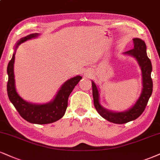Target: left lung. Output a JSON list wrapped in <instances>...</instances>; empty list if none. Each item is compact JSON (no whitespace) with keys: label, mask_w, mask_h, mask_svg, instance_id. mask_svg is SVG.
<instances>
[{"label":"left lung","mask_w":160,"mask_h":160,"mask_svg":"<svg viewBox=\"0 0 160 160\" xmlns=\"http://www.w3.org/2000/svg\"><path fill=\"white\" fill-rule=\"evenodd\" d=\"M134 47L124 54L131 56L137 59L142 70V90L139 98L133 107L123 112H113L104 108L100 104L99 93L96 84L92 81V96L96 110L104 119L115 124H125L137 119L145 109L148 102L153 91V81L151 78L152 64L147 56L146 44L140 38H133Z\"/></svg>","instance_id":"obj_1"}]
</instances>
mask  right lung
<instances>
[{"mask_svg":"<svg viewBox=\"0 0 160 160\" xmlns=\"http://www.w3.org/2000/svg\"><path fill=\"white\" fill-rule=\"evenodd\" d=\"M38 33H33L21 38L17 42L12 59L7 66L8 82L7 94L10 102L18 110L20 115L26 121L32 124L44 125L58 121L63 117L68 104V98L75 86L82 79V76H76L65 82L57 92L52 101L46 104H32L26 102L18 95L16 91L14 76V62L15 50L21 43L36 38Z\"/></svg>","mask_w":160,"mask_h":160,"instance_id":"right-lung-1","label":"right lung"}]
</instances>
